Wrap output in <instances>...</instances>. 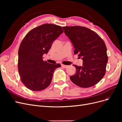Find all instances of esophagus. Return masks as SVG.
Instances as JSON below:
<instances>
[{"label": "esophagus", "mask_w": 122, "mask_h": 122, "mask_svg": "<svg viewBox=\"0 0 122 122\" xmlns=\"http://www.w3.org/2000/svg\"><path fill=\"white\" fill-rule=\"evenodd\" d=\"M61 67L64 68H67L68 67V66L65 65H63V64H61Z\"/></svg>", "instance_id": "esophagus-1"}]
</instances>
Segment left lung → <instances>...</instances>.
Wrapping results in <instances>:
<instances>
[{
  "label": "left lung",
  "instance_id": "left-lung-1",
  "mask_svg": "<svg viewBox=\"0 0 122 122\" xmlns=\"http://www.w3.org/2000/svg\"><path fill=\"white\" fill-rule=\"evenodd\" d=\"M74 47V54L81 57L83 66L74 65L76 72L70 77L75 84L87 88L98 83L105 75L108 62L105 44L97 33L86 27H62Z\"/></svg>",
  "mask_w": 122,
  "mask_h": 122
}]
</instances>
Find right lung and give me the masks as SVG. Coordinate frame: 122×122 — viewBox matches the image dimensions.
Listing matches in <instances>:
<instances>
[{"mask_svg": "<svg viewBox=\"0 0 122 122\" xmlns=\"http://www.w3.org/2000/svg\"><path fill=\"white\" fill-rule=\"evenodd\" d=\"M63 32L60 26L44 24L29 31L22 40L18 50V71L28 89L40 91L50 84L54 70L61 66L44 61L43 55Z\"/></svg>", "mask_w": 122, "mask_h": 122, "instance_id": "1", "label": "right lung"}]
</instances>
